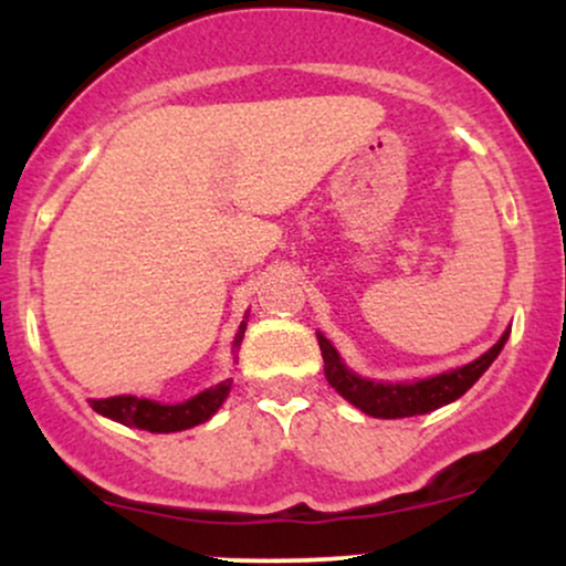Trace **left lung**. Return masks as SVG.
I'll use <instances>...</instances> for the list:
<instances>
[{"mask_svg": "<svg viewBox=\"0 0 566 566\" xmlns=\"http://www.w3.org/2000/svg\"><path fill=\"white\" fill-rule=\"evenodd\" d=\"M319 337L322 359H324V375H327L329 386L335 388L343 399H348L350 405L359 407L361 412L373 415V418H412V415H426L431 409H439L450 401L460 399L469 388L484 375V369L495 361L500 348L509 340L505 333L500 340L492 346L486 354L479 356L471 365L450 369V373H441L437 378L415 380V382H375L365 380L359 375H354L343 365L333 343L324 335Z\"/></svg>", "mask_w": 566, "mask_h": 566, "instance_id": "8db88e82", "label": "left lung"}]
</instances>
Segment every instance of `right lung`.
I'll list each match as a JSON object with an SVG mask.
<instances>
[{"label":"right lung","mask_w":566,"mask_h":566,"mask_svg":"<svg viewBox=\"0 0 566 566\" xmlns=\"http://www.w3.org/2000/svg\"><path fill=\"white\" fill-rule=\"evenodd\" d=\"M244 327L247 324L242 322L233 346L242 343ZM229 388L231 380H223L218 386L197 394L193 399L184 401V405H159V401L151 399H138V396H112V399H90V407L122 426L140 428V431L151 433H172L210 420L218 412V407L226 401V396H229Z\"/></svg>","instance_id":"add662e5"}]
</instances>
